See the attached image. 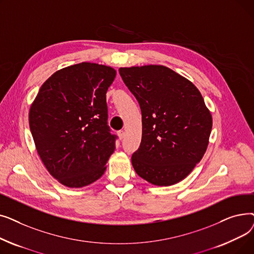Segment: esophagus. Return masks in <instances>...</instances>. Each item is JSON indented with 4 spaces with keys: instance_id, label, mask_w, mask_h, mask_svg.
Here are the masks:
<instances>
[{
    "instance_id": "esophagus-1",
    "label": "esophagus",
    "mask_w": 254,
    "mask_h": 254,
    "mask_svg": "<svg viewBox=\"0 0 254 254\" xmlns=\"http://www.w3.org/2000/svg\"><path fill=\"white\" fill-rule=\"evenodd\" d=\"M117 135H118V138L120 140H124L125 139V136H126V132L124 130H118L117 131Z\"/></svg>"
}]
</instances>
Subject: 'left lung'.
Returning <instances> with one entry per match:
<instances>
[{
    "instance_id": "1",
    "label": "left lung",
    "mask_w": 254,
    "mask_h": 254,
    "mask_svg": "<svg viewBox=\"0 0 254 254\" xmlns=\"http://www.w3.org/2000/svg\"><path fill=\"white\" fill-rule=\"evenodd\" d=\"M124 82L139 102L142 140L131 165L144 180L170 186L188 177L203 158L212 115L201 92L168 66L119 68Z\"/></svg>"
}]
</instances>
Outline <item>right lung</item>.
Returning a JSON list of instances; mask_svg holds the SVG:
<instances>
[{
    "instance_id": "right-lung-1",
    "label": "right lung",
    "mask_w": 254,
    "mask_h": 254,
    "mask_svg": "<svg viewBox=\"0 0 254 254\" xmlns=\"http://www.w3.org/2000/svg\"><path fill=\"white\" fill-rule=\"evenodd\" d=\"M116 71L80 63L53 73L31 105L29 123L37 152L47 171L71 189L102 177L115 150L107 125L106 92Z\"/></svg>"
}]
</instances>
